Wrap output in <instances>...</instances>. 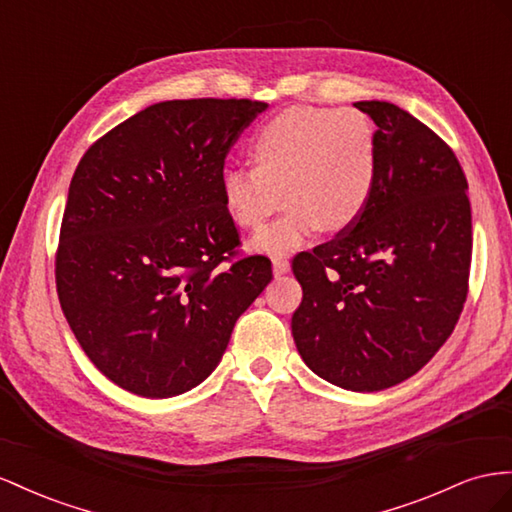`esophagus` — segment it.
Instances as JSON below:
<instances>
[{
	"instance_id": "obj_1",
	"label": "esophagus",
	"mask_w": 512,
	"mask_h": 512,
	"mask_svg": "<svg viewBox=\"0 0 512 512\" xmlns=\"http://www.w3.org/2000/svg\"><path fill=\"white\" fill-rule=\"evenodd\" d=\"M290 269V262L286 256H275L273 258V273L275 275H284Z\"/></svg>"
}]
</instances>
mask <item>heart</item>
Wrapping results in <instances>:
<instances>
[{
    "instance_id": "obj_1",
    "label": "heart",
    "mask_w": 512,
    "mask_h": 512,
    "mask_svg": "<svg viewBox=\"0 0 512 512\" xmlns=\"http://www.w3.org/2000/svg\"><path fill=\"white\" fill-rule=\"evenodd\" d=\"M250 157L254 168L230 165L222 172L219 196L230 222L243 230L262 228L286 202V211L254 239L267 254L293 252L319 228H351L381 172L377 129L355 107L284 109L254 133Z\"/></svg>"
}]
</instances>
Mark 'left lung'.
I'll return each mask as SVG.
<instances>
[{"mask_svg":"<svg viewBox=\"0 0 512 512\" xmlns=\"http://www.w3.org/2000/svg\"><path fill=\"white\" fill-rule=\"evenodd\" d=\"M377 124L379 183L364 215L293 260L297 351L353 392L409 379L448 340L472 265L467 178L452 148L405 109L359 101Z\"/></svg>","mask_w":512,"mask_h":512,"instance_id":"1","label":"left lung"}]
</instances>
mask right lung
Masks as SVG:
<instances>
[{
	"instance_id": "right-lung-1",
	"label": "right lung",
	"mask_w": 512,
	"mask_h": 512,
	"mask_svg": "<svg viewBox=\"0 0 512 512\" xmlns=\"http://www.w3.org/2000/svg\"><path fill=\"white\" fill-rule=\"evenodd\" d=\"M265 109L250 99L157 103L81 157L55 288L81 349L120 388L146 398L196 388L271 282L267 256L239 254L219 196L226 155Z\"/></svg>"
}]
</instances>
